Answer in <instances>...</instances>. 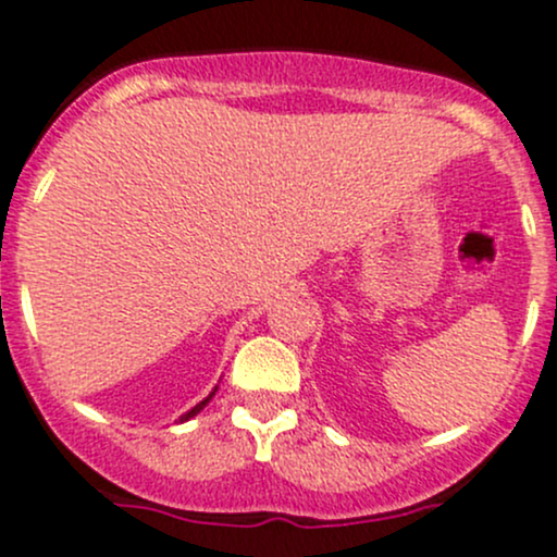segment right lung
<instances>
[{
  "instance_id": "add662e5",
  "label": "right lung",
  "mask_w": 557,
  "mask_h": 557,
  "mask_svg": "<svg viewBox=\"0 0 557 557\" xmlns=\"http://www.w3.org/2000/svg\"><path fill=\"white\" fill-rule=\"evenodd\" d=\"M215 391H218V385H215ZM215 391H212V393H210V396H207V398H205V401H199V404H196V407H194V409H188V412H185V414H180V423H185V420H190V418H194V414H199V412H201V409H205V407H207V404H210V398H212V396H215Z\"/></svg>"
}]
</instances>
